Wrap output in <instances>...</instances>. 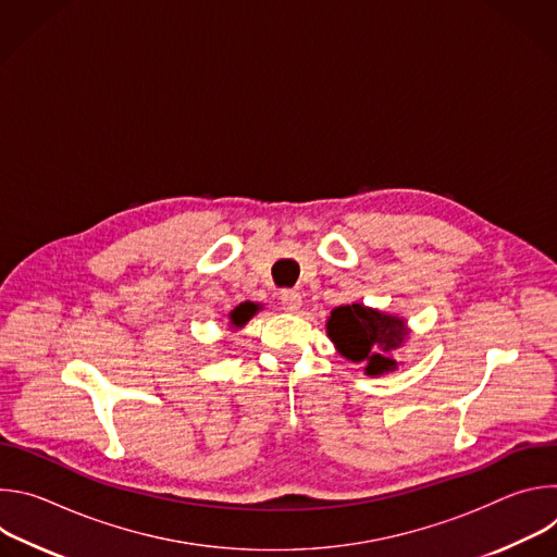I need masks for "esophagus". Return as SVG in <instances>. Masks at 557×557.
<instances>
[{"label":"esophagus","instance_id":"esophagus-1","mask_svg":"<svg viewBox=\"0 0 557 557\" xmlns=\"http://www.w3.org/2000/svg\"><path fill=\"white\" fill-rule=\"evenodd\" d=\"M282 306H284V310H290V312H295V310H299L301 308V295L297 293V290H282Z\"/></svg>","mask_w":557,"mask_h":557}]
</instances>
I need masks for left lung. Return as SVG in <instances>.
Instances as JSON below:
<instances>
[{
    "label": "left lung",
    "instance_id": "8db88e82",
    "mask_svg": "<svg viewBox=\"0 0 557 557\" xmlns=\"http://www.w3.org/2000/svg\"><path fill=\"white\" fill-rule=\"evenodd\" d=\"M326 335L344 359L363 363L368 376H381L399 368L394 352L406 346L412 331L406 317L355 301L333 308Z\"/></svg>",
    "mask_w": 557,
    "mask_h": 557
}]
</instances>
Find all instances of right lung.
Segmentation results:
<instances>
[{
    "instance_id": "1",
    "label": "right lung",
    "mask_w": 557,
    "mask_h": 557,
    "mask_svg": "<svg viewBox=\"0 0 557 557\" xmlns=\"http://www.w3.org/2000/svg\"><path fill=\"white\" fill-rule=\"evenodd\" d=\"M258 310H260V304H256V301H243V304H237V306L228 312V329H233V331L245 329V326L249 324L251 317H253Z\"/></svg>"
}]
</instances>
